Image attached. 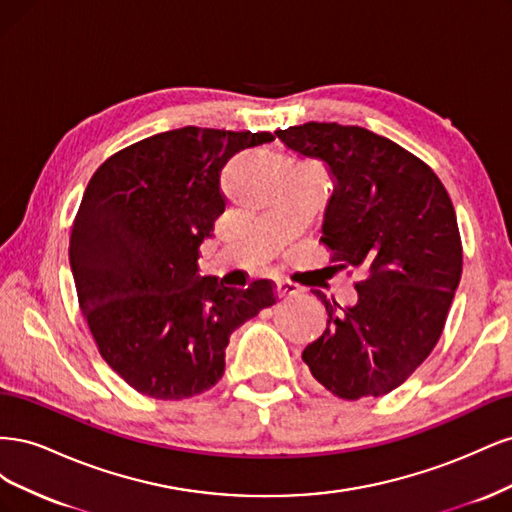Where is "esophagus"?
<instances>
[{"label": "esophagus", "instance_id": "esophagus-1", "mask_svg": "<svg viewBox=\"0 0 512 512\" xmlns=\"http://www.w3.org/2000/svg\"><path fill=\"white\" fill-rule=\"evenodd\" d=\"M275 290H277V297H280V299H286V297H294V294H299V290H301V288H299L297 284L288 282V280H282V282H277Z\"/></svg>", "mask_w": 512, "mask_h": 512}]
</instances>
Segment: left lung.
Instances as JSON below:
<instances>
[{
	"mask_svg": "<svg viewBox=\"0 0 512 512\" xmlns=\"http://www.w3.org/2000/svg\"><path fill=\"white\" fill-rule=\"evenodd\" d=\"M275 134L329 164L335 190L320 243L339 267L365 273L352 307L314 290L329 320L303 361L335 397H382L436 348L459 286L451 196L421 158L365 128L309 121Z\"/></svg>",
	"mask_w": 512,
	"mask_h": 512,
	"instance_id": "obj_1",
	"label": "left lung"
}]
</instances>
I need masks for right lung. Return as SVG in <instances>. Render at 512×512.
<instances>
[{
  "label": "right lung",
  "mask_w": 512,
  "mask_h": 512,
  "mask_svg": "<svg viewBox=\"0 0 512 512\" xmlns=\"http://www.w3.org/2000/svg\"><path fill=\"white\" fill-rule=\"evenodd\" d=\"M271 132L185 126L143 138L89 179L70 232L76 297L102 359L134 391L188 399L224 374L230 333L277 301L200 277V245L226 207L224 164Z\"/></svg>",
  "instance_id": "add662e5"
}]
</instances>
